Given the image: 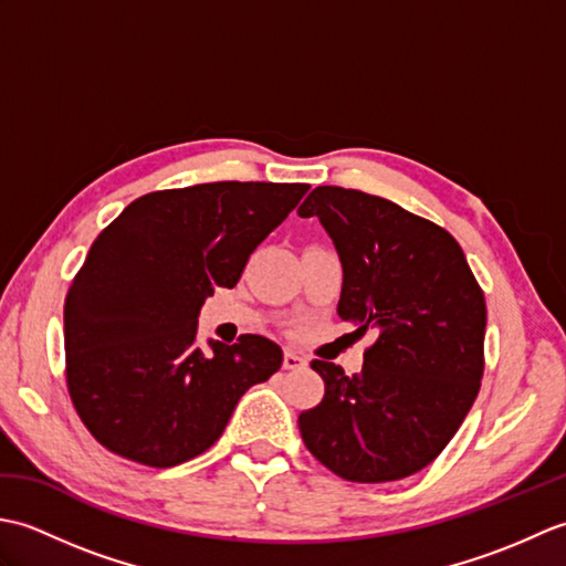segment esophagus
Here are the masks:
<instances>
[{
  "instance_id": "1",
  "label": "esophagus",
  "mask_w": 566,
  "mask_h": 566,
  "mask_svg": "<svg viewBox=\"0 0 566 566\" xmlns=\"http://www.w3.org/2000/svg\"><path fill=\"white\" fill-rule=\"evenodd\" d=\"M302 367H306V359L298 355L296 350H290V347H286V350H284V369H302Z\"/></svg>"
}]
</instances>
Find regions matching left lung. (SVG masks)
Wrapping results in <instances>:
<instances>
[{
    "mask_svg": "<svg viewBox=\"0 0 566 566\" xmlns=\"http://www.w3.org/2000/svg\"><path fill=\"white\" fill-rule=\"evenodd\" d=\"M298 216H318L338 250L340 318L359 335L377 331L353 377L311 363L326 394L298 416L302 440L345 482L411 476L444 450L482 387V286L442 226L389 199L316 187Z\"/></svg>",
    "mask_w": 566,
    "mask_h": 566,
    "instance_id": "8db88e82",
    "label": "left lung"
}]
</instances>
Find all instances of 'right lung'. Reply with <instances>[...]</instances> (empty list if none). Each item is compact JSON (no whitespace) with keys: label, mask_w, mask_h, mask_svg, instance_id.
I'll use <instances>...</instances> for the list:
<instances>
[{"label":"right lung","mask_w":566,"mask_h":566,"mask_svg":"<svg viewBox=\"0 0 566 566\" xmlns=\"http://www.w3.org/2000/svg\"><path fill=\"white\" fill-rule=\"evenodd\" d=\"M308 185L209 182L130 201L94 240L65 298V379L94 440L146 467H175L221 438L252 384L282 367L262 335L197 347L216 286L233 290Z\"/></svg>","instance_id":"add662e5"}]
</instances>
